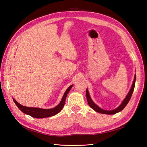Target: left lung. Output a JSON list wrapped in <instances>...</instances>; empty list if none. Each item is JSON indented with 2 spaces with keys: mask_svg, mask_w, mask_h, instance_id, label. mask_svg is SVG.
Returning a JSON list of instances; mask_svg holds the SVG:
<instances>
[{
  "mask_svg": "<svg viewBox=\"0 0 147 147\" xmlns=\"http://www.w3.org/2000/svg\"><path fill=\"white\" fill-rule=\"evenodd\" d=\"M136 75H135L134 82H133L132 85V87H131V90H130L129 92L127 95L126 96V98L124 99V100L123 101L122 104H121V105H120L117 109H115V110H110V111H109V110H103V109H100V107H99L98 106L96 105L94 103V102H93V101H92V99H91V97H90V94H89L88 90L86 89V94L87 101H88V103L89 105H90L93 110H94L96 111V112H99V113H104V114H107V115H113V114L117 113H118V112H119L120 111H121L122 110L124 109V108L126 106V105L128 104L129 101L130 99H131V96H132L133 91H134V90L135 83H136Z\"/></svg>",
  "mask_w": 147,
  "mask_h": 147,
  "instance_id": "obj_1",
  "label": "left lung"
}]
</instances>
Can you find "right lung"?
<instances>
[{"instance_id": "right-lung-1", "label": "right lung", "mask_w": 147, "mask_h": 147, "mask_svg": "<svg viewBox=\"0 0 147 147\" xmlns=\"http://www.w3.org/2000/svg\"><path fill=\"white\" fill-rule=\"evenodd\" d=\"M73 85L70 86L67 90L64 93V94L62 98V100L60 103L57 105L56 107L51 109H39V108H34V107H25L20 104L18 102L16 101L13 99V101L19 109L23 112L24 113L30 115V116L34 118H47L54 116V115L58 113L60 111L63 109V107L64 105L65 99L67 95L69 93L70 89L72 88Z\"/></svg>"}]
</instances>
